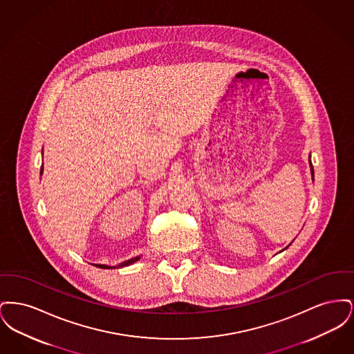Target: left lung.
I'll use <instances>...</instances> for the list:
<instances>
[{"label": "left lung", "instance_id": "1", "mask_svg": "<svg viewBox=\"0 0 354 354\" xmlns=\"http://www.w3.org/2000/svg\"><path fill=\"white\" fill-rule=\"evenodd\" d=\"M309 166H310V174H312V180H315V171H313V166H312V162L309 159Z\"/></svg>", "mask_w": 354, "mask_h": 354}]
</instances>
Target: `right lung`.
Wrapping results in <instances>:
<instances>
[{
    "label": "right lung",
    "mask_w": 354,
    "mask_h": 354,
    "mask_svg": "<svg viewBox=\"0 0 354 354\" xmlns=\"http://www.w3.org/2000/svg\"><path fill=\"white\" fill-rule=\"evenodd\" d=\"M42 166H44V165H42ZM42 171H44V169H41V175H42ZM139 259H140V256H136V257H133V259H130V260H126V261L120 263V264L117 266V267H109V266H104V264H95V267L102 268V270H110V268H122V267H127V266L133 264V263H135V261H138Z\"/></svg>",
    "instance_id": "add662e5"
}]
</instances>
